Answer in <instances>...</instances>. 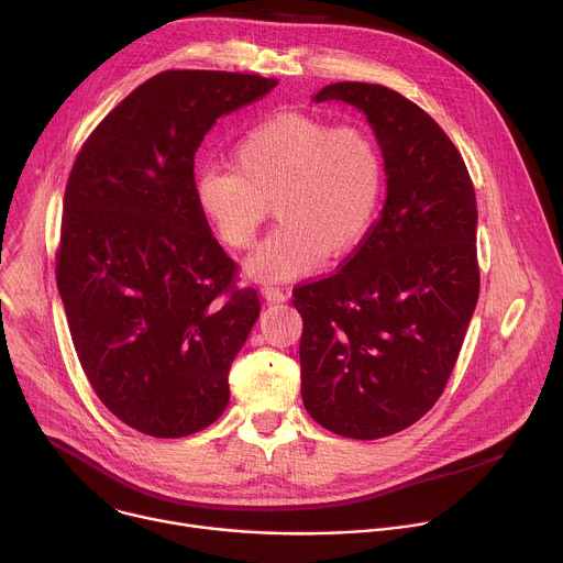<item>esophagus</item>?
I'll return each instance as SVG.
<instances>
[{
  "label": "esophagus",
  "mask_w": 563,
  "mask_h": 563,
  "mask_svg": "<svg viewBox=\"0 0 563 563\" xmlns=\"http://www.w3.org/2000/svg\"><path fill=\"white\" fill-rule=\"evenodd\" d=\"M262 295H264V299L271 301V303H284V301L288 299V295H286L279 286H273V284H264V286H262Z\"/></svg>",
  "instance_id": "esophagus-1"
}]
</instances>
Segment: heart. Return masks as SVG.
<instances>
[{
  "label": "heart",
  "instance_id": "b5f03b06",
  "mask_svg": "<svg viewBox=\"0 0 563 563\" xmlns=\"http://www.w3.org/2000/svg\"><path fill=\"white\" fill-rule=\"evenodd\" d=\"M232 163L203 169L195 195L221 243L234 250L253 245L275 203L279 225L243 264L260 282H288L324 257L351 255L385 197V156L362 124L275 113L234 145Z\"/></svg>",
  "mask_w": 563,
  "mask_h": 563
}]
</instances>
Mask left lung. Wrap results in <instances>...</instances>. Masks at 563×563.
<instances>
[{
	"label": "left lung",
	"mask_w": 563,
	"mask_h": 563,
	"mask_svg": "<svg viewBox=\"0 0 563 563\" xmlns=\"http://www.w3.org/2000/svg\"><path fill=\"white\" fill-rule=\"evenodd\" d=\"M313 102L366 115L387 199L340 273L292 290L301 400L324 429L376 441L420 420L452 376L478 299L474 185L439 122L398 91L335 82Z\"/></svg>",
	"instance_id": "obj_1"
}]
</instances>
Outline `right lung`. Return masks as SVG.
Instances as JSON below:
<instances>
[{"label": "right lung", "mask_w": 563, "mask_h": 563, "mask_svg": "<svg viewBox=\"0 0 563 563\" xmlns=\"http://www.w3.org/2000/svg\"><path fill=\"white\" fill-rule=\"evenodd\" d=\"M275 87L163 71L109 111L69 174L55 277L71 340L102 405L154 439L225 411L232 360L260 318L197 203L195 154L221 115Z\"/></svg>", "instance_id": "obj_1"}]
</instances>
